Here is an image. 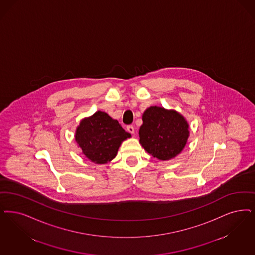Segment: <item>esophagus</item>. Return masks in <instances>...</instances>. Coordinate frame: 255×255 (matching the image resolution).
<instances>
[{"instance_id": "1", "label": "esophagus", "mask_w": 255, "mask_h": 255, "mask_svg": "<svg viewBox=\"0 0 255 255\" xmlns=\"http://www.w3.org/2000/svg\"><path fill=\"white\" fill-rule=\"evenodd\" d=\"M127 131L130 132V133H134V128H133V126H132V125L127 126Z\"/></svg>"}]
</instances>
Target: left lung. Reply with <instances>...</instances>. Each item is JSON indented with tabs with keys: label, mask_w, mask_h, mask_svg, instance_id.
<instances>
[{
	"label": "left lung",
	"mask_w": 255,
	"mask_h": 255,
	"mask_svg": "<svg viewBox=\"0 0 255 255\" xmlns=\"http://www.w3.org/2000/svg\"><path fill=\"white\" fill-rule=\"evenodd\" d=\"M139 142L147 153L160 160H169L181 153L188 137L189 124L174 110L151 106L142 115Z\"/></svg>",
	"instance_id": "left-lung-1"
}]
</instances>
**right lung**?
I'll return each instance as SVG.
<instances>
[{"instance_id":"obj_1","label":"right lung","mask_w":255,"mask_h":255,"mask_svg":"<svg viewBox=\"0 0 255 255\" xmlns=\"http://www.w3.org/2000/svg\"><path fill=\"white\" fill-rule=\"evenodd\" d=\"M129 137L131 134L123 129L118 121L102 111L83 119L75 134L82 153L96 164L111 161L123 140Z\"/></svg>"}]
</instances>
